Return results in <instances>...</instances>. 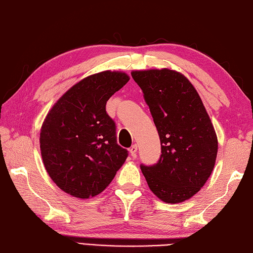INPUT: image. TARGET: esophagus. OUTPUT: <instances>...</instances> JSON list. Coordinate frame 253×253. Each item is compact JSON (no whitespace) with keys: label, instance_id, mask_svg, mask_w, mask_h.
Wrapping results in <instances>:
<instances>
[{"label":"esophagus","instance_id":"obj_1","mask_svg":"<svg viewBox=\"0 0 253 253\" xmlns=\"http://www.w3.org/2000/svg\"><path fill=\"white\" fill-rule=\"evenodd\" d=\"M137 150H138V146L136 145H132L130 148H129V152L132 158H136V153H137Z\"/></svg>","mask_w":253,"mask_h":253}]
</instances>
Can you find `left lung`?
I'll return each mask as SVG.
<instances>
[{
  "label": "left lung",
  "mask_w": 253,
  "mask_h": 253,
  "mask_svg": "<svg viewBox=\"0 0 253 253\" xmlns=\"http://www.w3.org/2000/svg\"><path fill=\"white\" fill-rule=\"evenodd\" d=\"M149 106L161 142L156 165H141L150 190L166 203H181L195 195L214 169L218 141L203 102L180 72L132 71Z\"/></svg>",
  "instance_id": "1"
}]
</instances>
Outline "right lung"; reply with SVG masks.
Instances as JSON below:
<instances>
[{"label":"right lung","mask_w":253,"mask_h":253,"mask_svg":"<svg viewBox=\"0 0 253 253\" xmlns=\"http://www.w3.org/2000/svg\"><path fill=\"white\" fill-rule=\"evenodd\" d=\"M128 81L124 72L92 74L64 93L44 118L39 139L43 166L68 194L78 199L100 194L128 157L105 108Z\"/></svg>","instance_id":"right-lung-1"}]
</instances>
